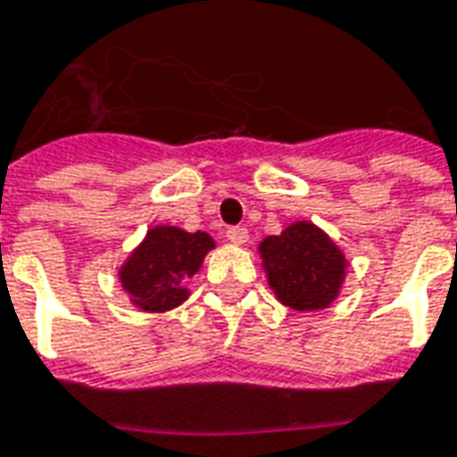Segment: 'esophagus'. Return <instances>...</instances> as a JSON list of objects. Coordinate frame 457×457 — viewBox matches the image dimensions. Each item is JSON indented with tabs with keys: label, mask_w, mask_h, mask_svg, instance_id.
Wrapping results in <instances>:
<instances>
[{
	"label": "esophagus",
	"mask_w": 457,
	"mask_h": 457,
	"mask_svg": "<svg viewBox=\"0 0 457 457\" xmlns=\"http://www.w3.org/2000/svg\"><path fill=\"white\" fill-rule=\"evenodd\" d=\"M228 239L232 245H245L246 239H249V229L246 228H228Z\"/></svg>",
	"instance_id": "34e87169"
}]
</instances>
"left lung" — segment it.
I'll list each match as a JSON object with an SVG mask.
<instances>
[{"label":"left lung","mask_w":457,"mask_h":457,"mask_svg":"<svg viewBox=\"0 0 457 457\" xmlns=\"http://www.w3.org/2000/svg\"><path fill=\"white\" fill-rule=\"evenodd\" d=\"M262 266L276 297L293 310H322L339 295L346 256L327 232L300 220L259 245Z\"/></svg>","instance_id":"obj_1"}]
</instances>
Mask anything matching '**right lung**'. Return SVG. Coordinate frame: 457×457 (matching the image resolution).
<instances>
[{
	"label": "right lung",
	"instance_id": "obj_1",
	"mask_svg": "<svg viewBox=\"0 0 457 457\" xmlns=\"http://www.w3.org/2000/svg\"><path fill=\"white\" fill-rule=\"evenodd\" d=\"M215 242L208 232H186L174 225L147 229L133 254L118 271L130 303L145 312H167L188 297L186 280L198 273Z\"/></svg>",
	"mask_w": 457,
	"mask_h": 457
}]
</instances>
